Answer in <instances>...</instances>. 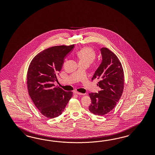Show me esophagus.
<instances>
[{"label":"esophagus","instance_id":"34e87169","mask_svg":"<svg viewBox=\"0 0 155 155\" xmlns=\"http://www.w3.org/2000/svg\"><path fill=\"white\" fill-rule=\"evenodd\" d=\"M74 94L80 95H84V94H82V93H79V92H78V91H74Z\"/></svg>","mask_w":155,"mask_h":155}]
</instances>
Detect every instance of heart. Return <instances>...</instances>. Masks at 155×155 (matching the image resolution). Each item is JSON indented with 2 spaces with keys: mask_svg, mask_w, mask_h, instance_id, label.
Listing matches in <instances>:
<instances>
[{
  "mask_svg": "<svg viewBox=\"0 0 155 155\" xmlns=\"http://www.w3.org/2000/svg\"><path fill=\"white\" fill-rule=\"evenodd\" d=\"M77 55L80 59V63H92L95 58V53L94 50L89 47H84L77 52Z\"/></svg>",
  "mask_w": 155,
  "mask_h": 155,
  "instance_id": "1",
  "label": "heart"
}]
</instances>
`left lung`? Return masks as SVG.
Returning a JSON list of instances; mask_svg holds the SVG:
<instances>
[{
  "mask_svg": "<svg viewBox=\"0 0 155 155\" xmlns=\"http://www.w3.org/2000/svg\"><path fill=\"white\" fill-rule=\"evenodd\" d=\"M102 61L95 71L92 80L99 79L98 93H89L91 104L90 111L103 116L114 108L122 96L124 84V71L117 57L107 48L101 49Z\"/></svg>",
  "mask_w": 155,
  "mask_h": 155,
  "instance_id": "obj_1",
  "label": "left lung"
}]
</instances>
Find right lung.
<instances>
[{
	"label": "right lung",
	"instance_id": "add662e5",
	"mask_svg": "<svg viewBox=\"0 0 155 155\" xmlns=\"http://www.w3.org/2000/svg\"><path fill=\"white\" fill-rule=\"evenodd\" d=\"M59 45L40 52L31 62L27 71L28 93L40 113L48 118L60 115L69 102L73 92L54 87L56 74L61 71L64 57L74 48Z\"/></svg>",
	"mask_w": 155,
	"mask_h": 155
}]
</instances>
